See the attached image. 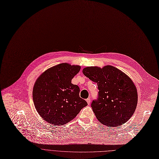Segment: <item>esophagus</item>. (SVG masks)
<instances>
[{
	"mask_svg": "<svg viewBox=\"0 0 159 159\" xmlns=\"http://www.w3.org/2000/svg\"><path fill=\"white\" fill-rule=\"evenodd\" d=\"M86 101H87V102L88 104H90V98L86 99Z\"/></svg>",
	"mask_w": 159,
	"mask_h": 159,
	"instance_id": "esophagus-1",
	"label": "esophagus"
}]
</instances>
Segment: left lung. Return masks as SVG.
Listing matches in <instances>:
<instances>
[{
    "mask_svg": "<svg viewBox=\"0 0 159 159\" xmlns=\"http://www.w3.org/2000/svg\"><path fill=\"white\" fill-rule=\"evenodd\" d=\"M82 72L97 84L98 97L91 104L97 120L110 127L127 122L134 114L138 100L137 88L132 79L112 66L87 67Z\"/></svg>",
    "mask_w": 159,
    "mask_h": 159,
    "instance_id": "8db88e82",
    "label": "left lung"
}]
</instances>
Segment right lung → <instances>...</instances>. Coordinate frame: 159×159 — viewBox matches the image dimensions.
Segmentation results:
<instances>
[{
    "mask_svg": "<svg viewBox=\"0 0 159 159\" xmlns=\"http://www.w3.org/2000/svg\"><path fill=\"white\" fill-rule=\"evenodd\" d=\"M80 66L62 63L44 71L36 80L32 92L35 108L47 122L63 125L87 106L80 97L78 85L71 83Z\"/></svg>",
    "mask_w": 159,
    "mask_h": 159,
    "instance_id": "obj_1",
    "label": "right lung"
}]
</instances>
